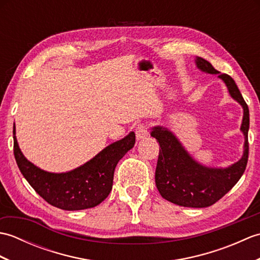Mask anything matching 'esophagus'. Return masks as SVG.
I'll list each match as a JSON object with an SVG mask.
<instances>
[{
    "mask_svg": "<svg viewBox=\"0 0 260 260\" xmlns=\"http://www.w3.org/2000/svg\"><path fill=\"white\" fill-rule=\"evenodd\" d=\"M136 139L137 141H140L142 139H145V137L148 135V131H147V125L146 124H141L137 126L136 128Z\"/></svg>",
    "mask_w": 260,
    "mask_h": 260,
    "instance_id": "34e87169",
    "label": "esophagus"
}]
</instances>
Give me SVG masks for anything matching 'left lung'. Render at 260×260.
<instances>
[{"label": "left lung", "instance_id": "1", "mask_svg": "<svg viewBox=\"0 0 260 260\" xmlns=\"http://www.w3.org/2000/svg\"><path fill=\"white\" fill-rule=\"evenodd\" d=\"M196 62L198 68L204 73L218 75L227 85L230 96L244 108L240 127L245 135L244 155L229 168H208L193 159L172 132L165 127H153L151 136L155 137L161 147L155 171V184L161 196L165 200L181 207L207 208L233 189L245 172L249 153V109L235 80L229 75L219 74L203 58L197 57Z\"/></svg>", "mask_w": 260, "mask_h": 260}]
</instances>
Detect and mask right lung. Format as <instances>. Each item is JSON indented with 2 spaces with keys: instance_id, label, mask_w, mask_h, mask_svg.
<instances>
[{
  "instance_id": "right-lung-1",
  "label": "right lung",
  "mask_w": 260,
  "mask_h": 260,
  "mask_svg": "<svg viewBox=\"0 0 260 260\" xmlns=\"http://www.w3.org/2000/svg\"><path fill=\"white\" fill-rule=\"evenodd\" d=\"M14 157L25 180L41 198L68 211L84 210L98 206L112 191L114 171L119 159L133 148L134 132L123 140L105 147L97 155L81 167L66 173H50L37 168L22 154L13 126Z\"/></svg>"
}]
</instances>
